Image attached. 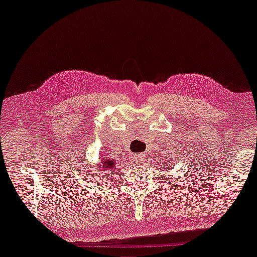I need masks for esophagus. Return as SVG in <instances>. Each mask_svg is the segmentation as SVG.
I'll list each match as a JSON object with an SVG mask.
<instances>
[{"instance_id": "34e87169", "label": "esophagus", "mask_w": 257, "mask_h": 257, "mask_svg": "<svg viewBox=\"0 0 257 257\" xmlns=\"http://www.w3.org/2000/svg\"><path fill=\"white\" fill-rule=\"evenodd\" d=\"M133 159H135V163L137 164H143L144 160H145V157H144L143 153H139V154H136Z\"/></svg>"}]
</instances>
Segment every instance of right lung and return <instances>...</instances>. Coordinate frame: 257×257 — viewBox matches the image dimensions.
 I'll list each match as a JSON object with an SVG mask.
<instances>
[{"label":"right lung","mask_w":257,"mask_h":257,"mask_svg":"<svg viewBox=\"0 0 257 257\" xmlns=\"http://www.w3.org/2000/svg\"><path fill=\"white\" fill-rule=\"evenodd\" d=\"M114 164L115 163H114L113 160H108V159H106V157H103V159L99 161V166L103 167V168H107L108 171L113 168Z\"/></svg>","instance_id":"1"}]
</instances>
